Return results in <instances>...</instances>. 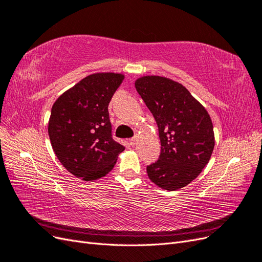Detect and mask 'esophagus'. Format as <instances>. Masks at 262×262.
Listing matches in <instances>:
<instances>
[{
	"mask_svg": "<svg viewBox=\"0 0 262 262\" xmlns=\"http://www.w3.org/2000/svg\"><path fill=\"white\" fill-rule=\"evenodd\" d=\"M129 143H130V145H131V146L136 145V144H137V138H136V137H134V138H131V139L129 140Z\"/></svg>",
	"mask_w": 262,
	"mask_h": 262,
	"instance_id": "esophagus-1",
	"label": "esophagus"
}]
</instances>
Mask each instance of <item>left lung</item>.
I'll list each match as a JSON object with an SVG mask.
<instances>
[{"label":"left lung","mask_w":262,"mask_h":262,"mask_svg":"<svg viewBox=\"0 0 262 262\" xmlns=\"http://www.w3.org/2000/svg\"><path fill=\"white\" fill-rule=\"evenodd\" d=\"M136 89L152 113L161 139L158 161L146 167L147 176L166 190L190 184L210 161L214 148L211 118L181 84L162 76H143Z\"/></svg>","instance_id":"1"}]
</instances>
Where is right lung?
<instances>
[{
    "instance_id": "1",
    "label": "right lung",
    "mask_w": 262,
    "mask_h": 262,
    "mask_svg": "<svg viewBox=\"0 0 262 262\" xmlns=\"http://www.w3.org/2000/svg\"><path fill=\"white\" fill-rule=\"evenodd\" d=\"M122 74L86 76L55 100L48 133L61 164L74 176L95 180L114 168L124 146L113 138L108 105Z\"/></svg>"
}]
</instances>
